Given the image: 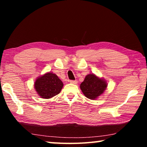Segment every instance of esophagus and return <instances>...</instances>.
Listing matches in <instances>:
<instances>
[{
  "label": "esophagus",
  "mask_w": 147,
  "mask_h": 147,
  "mask_svg": "<svg viewBox=\"0 0 147 147\" xmlns=\"http://www.w3.org/2000/svg\"><path fill=\"white\" fill-rule=\"evenodd\" d=\"M70 83L71 84H77V81L76 80H70Z\"/></svg>",
  "instance_id": "34e87169"
}]
</instances>
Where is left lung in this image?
Segmentation results:
<instances>
[{
  "label": "left lung",
  "instance_id": "8db88e82",
  "mask_svg": "<svg viewBox=\"0 0 147 147\" xmlns=\"http://www.w3.org/2000/svg\"><path fill=\"white\" fill-rule=\"evenodd\" d=\"M107 86L108 84L105 80L98 78L95 74L92 73L86 76L80 87L87 98L94 100L104 93Z\"/></svg>",
  "mask_w": 147,
  "mask_h": 147
}]
</instances>
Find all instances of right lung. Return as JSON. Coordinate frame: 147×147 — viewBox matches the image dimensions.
<instances>
[{"mask_svg":"<svg viewBox=\"0 0 147 147\" xmlns=\"http://www.w3.org/2000/svg\"><path fill=\"white\" fill-rule=\"evenodd\" d=\"M63 84L56 74L49 72L38 77L34 83L35 89L43 98H51L60 93Z\"/></svg>","mask_w":147,"mask_h":147,"instance_id":"right-lung-1","label":"right lung"}]
</instances>
